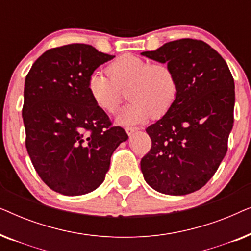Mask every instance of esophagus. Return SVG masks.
<instances>
[{"instance_id":"obj_1","label":"esophagus","mask_w":251,"mask_h":251,"mask_svg":"<svg viewBox=\"0 0 251 251\" xmlns=\"http://www.w3.org/2000/svg\"><path fill=\"white\" fill-rule=\"evenodd\" d=\"M126 131L129 136H132L133 133H136L137 131H138V128H136V126H126Z\"/></svg>"}]
</instances>
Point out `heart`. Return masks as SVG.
I'll use <instances>...</instances> for the list:
<instances>
[{
  "label": "heart",
  "mask_w": 251,
  "mask_h": 251,
  "mask_svg": "<svg viewBox=\"0 0 251 251\" xmlns=\"http://www.w3.org/2000/svg\"><path fill=\"white\" fill-rule=\"evenodd\" d=\"M108 76L95 71L88 77L89 95L105 112L114 113L122 101L121 89L131 99L120 113L122 123L143 122L151 115L162 116L173 107L178 96V81L168 64H151L135 54H123L107 66Z\"/></svg>",
  "instance_id": "b5f03b06"
}]
</instances>
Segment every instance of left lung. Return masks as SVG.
<instances>
[{"label": "left lung", "mask_w": 251, "mask_h": 251, "mask_svg": "<svg viewBox=\"0 0 251 251\" xmlns=\"http://www.w3.org/2000/svg\"><path fill=\"white\" fill-rule=\"evenodd\" d=\"M142 54L167 63L178 81L173 107L146 129L152 149L140 161L144 179L163 194L193 193L210 180L227 152L234 80L221 54L200 40H176Z\"/></svg>", "instance_id": "8db88e82"}]
</instances>
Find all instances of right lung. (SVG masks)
Listing matches in <instances>:
<instances>
[{
    "label": "right lung",
    "mask_w": 251,
    "mask_h": 251,
    "mask_svg": "<svg viewBox=\"0 0 251 251\" xmlns=\"http://www.w3.org/2000/svg\"><path fill=\"white\" fill-rule=\"evenodd\" d=\"M114 57L89 44H67L46 51L27 74L26 149L41 179L57 193L75 197L96 190L113 152L128 139L88 91L89 75Z\"/></svg>",
    "instance_id": "1"
}]
</instances>
